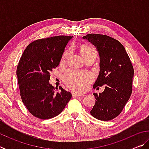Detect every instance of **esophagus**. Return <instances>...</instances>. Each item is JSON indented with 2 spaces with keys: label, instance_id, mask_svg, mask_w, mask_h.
I'll list each match as a JSON object with an SVG mask.
<instances>
[{
  "label": "esophagus",
  "instance_id": "1",
  "mask_svg": "<svg viewBox=\"0 0 149 149\" xmlns=\"http://www.w3.org/2000/svg\"><path fill=\"white\" fill-rule=\"evenodd\" d=\"M84 96V95L83 94H79V93H72V97H83Z\"/></svg>",
  "mask_w": 149,
  "mask_h": 149
}]
</instances>
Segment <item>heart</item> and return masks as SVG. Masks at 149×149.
Here are the masks:
<instances>
[{
	"label": "heart",
	"mask_w": 149,
	"mask_h": 149,
	"mask_svg": "<svg viewBox=\"0 0 149 149\" xmlns=\"http://www.w3.org/2000/svg\"><path fill=\"white\" fill-rule=\"evenodd\" d=\"M81 52L84 56L87 54L95 52L96 50L94 48L89 45H83L81 47ZM70 54V50H68L65 52L63 55V59L67 58ZM64 81L69 87L72 89L82 91L87 89L90 83L92 81L93 77L90 73L77 71L74 70H70L65 74L64 77Z\"/></svg>",
	"instance_id": "heart-1"
}]
</instances>
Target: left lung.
Masks as SVG:
<instances>
[{"label":"left lung","mask_w":149,"mask_h":149,"mask_svg":"<svg viewBox=\"0 0 149 149\" xmlns=\"http://www.w3.org/2000/svg\"><path fill=\"white\" fill-rule=\"evenodd\" d=\"M97 49L100 72L93 88L105 85L104 91L93 93L95 104L90 113L93 117L108 121L117 117L132 93L134 70L124 47L118 40L100 34L83 37Z\"/></svg>","instance_id":"obj_1"}]
</instances>
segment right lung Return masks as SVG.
Wrapping results in <instances>:
<instances>
[{
	"mask_svg": "<svg viewBox=\"0 0 149 149\" xmlns=\"http://www.w3.org/2000/svg\"><path fill=\"white\" fill-rule=\"evenodd\" d=\"M72 36H55L36 40L25 49L16 75L22 102L35 117L56 116L72 98V93L49 84L50 73L59 65L65 47Z\"/></svg>",
	"mask_w": 149,
	"mask_h": 149,
	"instance_id": "obj_1",
	"label": "right lung"
}]
</instances>
